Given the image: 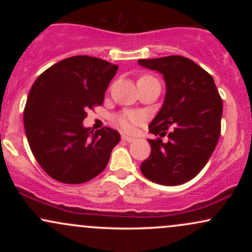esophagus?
Masks as SVG:
<instances>
[{
  "label": "esophagus",
  "instance_id": "obj_1",
  "mask_svg": "<svg viewBox=\"0 0 252 252\" xmlns=\"http://www.w3.org/2000/svg\"><path fill=\"white\" fill-rule=\"evenodd\" d=\"M122 140L126 141V142H134L135 138L131 137V136H128V135H122Z\"/></svg>",
  "mask_w": 252,
  "mask_h": 252
}]
</instances>
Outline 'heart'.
Returning <instances> with one entry per match:
<instances>
[{"instance_id": "obj_1", "label": "heart", "mask_w": 252, "mask_h": 252, "mask_svg": "<svg viewBox=\"0 0 252 252\" xmlns=\"http://www.w3.org/2000/svg\"><path fill=\"white\" fill-rule=\"evenodd\" d=\"M152 78L153 77L143 76L141 77L140 79H152ZM115 122H116L117 126H120L123 131L131 132L132 130H134L135 126H137V124L142 122V117H141L140 115L135 114V112H122V114H120L118 116L115 117Z\"/></svg>"}]
</instances>
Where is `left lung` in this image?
Returning a JSON list of instances; mask_svg holds the SVG:
<instances>
[{
  "mask_svg": "<svg viewBox=\"0 0 252 252\" xmlns=\"http://www.w3.org/2000/svg\"><path fill=\"white\" fill-rule=\"evenodd\" d=\"M138 63L158 71L166 82L162 108L149 124L154 135L148 140L149 158L141 172L150 181L176 186L189 181L204 168L220 136L222 102L215 80L204 68L187 58L169 56L140 59Z\"/></svg>",
  "mask_w": 252,
  "mask_h": 252,
  "instance_id": "left-lung-1",
  "label": "left lung"
}]
</instances>
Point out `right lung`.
Instances as JSON below:
<instances>
[{
    "instance_id": "obj_1",
    "label": "right lung",
    "mask_w": 252,
    "mask_h": 252,
    "mask_svg": "<svg viewBox=\"0 0 252 252\" xmlns=\"http://www.w3.org/2000/svg\"><path fill=\"white\" fill-rule=\"evenodd\" d=\"M118 66L76 56L54 63L37 77L24 112L25 131L34 158L54 180L83 184L99 173L120 142L116 130L83 126L86 110L102 105Z\"/></svg>"
}]
</instances>
